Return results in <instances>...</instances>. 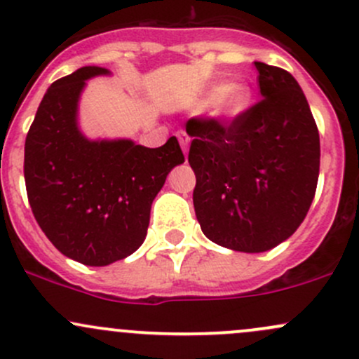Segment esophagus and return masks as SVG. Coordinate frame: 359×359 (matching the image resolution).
I'll return each mask as SVG.
<instances>
[{
    "instance_id": "esophagus-1",
    "label": "esophagus",
    "mask_w": 359,
    "mask_h": 359,
    "mask_svg": "<svg viewBox=\"0 0 359 359\" xmlns=\"http://www.w3.org/2000/svg\"><path fill=\"white\" fill-rule=\"evenodd\" d=\"M177 137H179L180 148H182L184 155H186V158H187V153H189V143H191V137H189V136H187V133H184V131H179V133H177Z\"/></svg>"
}]
</instances>
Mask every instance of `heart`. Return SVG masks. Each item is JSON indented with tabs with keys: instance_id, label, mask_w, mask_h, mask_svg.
Instances as JSON below:
<instances>
[{
	"instance_id": "1",
	"label": "heart",
	"mask_w": 359,
	"mask_h": 359,
	"mask_svg": "<svg viewBox=\"0 0 359 359\" xmlns=\"http://www.w3.org/2000/svg\"><path fill=\"white\" fill-rule=\"evenodd\" d=\"M211 116L219 122H233L250 109L254 90L245 81L216 85L210 90Z\"/></svg>"
}]
</instances>
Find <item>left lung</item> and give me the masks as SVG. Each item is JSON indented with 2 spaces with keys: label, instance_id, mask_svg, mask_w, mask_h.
<instances>
[{
  "label": "left lung",
  "instance_id": "obj_1",
  "mask_svg": "<svg viewBox=\"0 0 359 359\" xmlns=\"http://www.w3.org/2000/svg\"><path fill=\"white\" fill-rule=\"evenodd\" d=\"M262 100L230 124L187 122L192 201L201 230L230 250L259 254L297 231L312 204L320 140L288 71L255 61Z\"/></svg>",
  "mask_w": 359,
  "mask_h": 359
}]
</instances>
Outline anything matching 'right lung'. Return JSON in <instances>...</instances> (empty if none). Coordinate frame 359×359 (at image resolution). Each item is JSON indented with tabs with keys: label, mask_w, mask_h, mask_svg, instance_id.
Instances as JSON below:
<instances>
[{
	"label": "right lung",
	"mask_w": 359,
	"mask_h": 359,
	"mask_svg": "<svg viewBox=\"0 0 359 359\" xmlns=\"http://www.w3.org/2000/svg\"><path fill=\"white\" fill-rule=\"evenodd\" d=\"M112 74L83 66L54 81L25 140L27 196L53 245L85 266L126 259L147 238L153 199L177 165L175 136L160 148L133 140H92L81 131L78 107L86 81Z\"/></svg>",
	"instance_id": "add662e5"
}]
</instances>
